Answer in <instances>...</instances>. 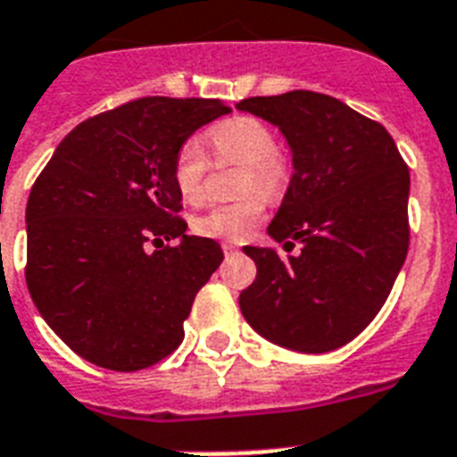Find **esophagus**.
Returning a JSON list of instances; mask_svg holds the SVG:
<instances>
[{
	"label": "esophagus",
	"instance_id": "esophagus-1",
	"mask_svg": "<svg viewBox=\"0 0 457 457\" xmlns=\"http://www.w3.org/2000/svg\"><path fill=\"white\" fill-rule=\"evenodd\" d=\"M221 250H224L226 257H236V254H238V247L231 245V243H224V245H221Z\"/></svg>",
	"mask_w": 457,
	"mask_h": 457
}]
</instances>
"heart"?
<instances>
[{
	"label": "heart",
	"mask_w": 457,
	"mask_h": 457,
	"mask_svg": "<svg viewBox=\"0 0 457 457\" xmlns=\"http://www.w3.org/2000/svg\"><path fill=\"white\" fill-rule=\"evenodd\" d=\"M212 155L219 162L243 165L240 174V193L252 196L231 203V205H214L195 214L191 228L203 238L214 240H243L252 228L262 221L264 198H276L290 181V160L276 148V134L266 122L257 118H233L207 134ZM210 160L198 145V141H184L171 160V184L179 198L186 203H200L205 193V177ZM260 195L257 196L256 193Z\"/></svg>",
	"instance_id": "1"
}]
</instances>
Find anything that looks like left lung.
<instances>
[{
  "label": "left lung",
  "instance_id": "obj_1",
  "mask_svg": "<svg viewBox=\"0 0 457 457\" xmlns=\"http://www.w3.org/2000/svg\"><path fill=\"white\" fill-rule=\"evenodd\" d=\"M271 122L292 153L286 198L269 236L299 254L243 247L257 278L240 292L254 330L292 352L326 353L378 316L408 254L411 174L385 127L316 91L236 105Z\"/></svg>",
  "mask_w": 457,
  "mask_h": 457
}]
</instances>
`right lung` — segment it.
<instances>
[{
	"label": "right lung",
	"mask_w": 457,
	"mask_h": 457,
	"mask_svg": "<svg viewBox=\"0 0 457 457\" xmlns=\"http://www.w3.org/2000/svg\"><path fill=\"white\" fill-rule=\"evenodd\" d=\"M226 112L217 98L129 101L75 127L32 186L25 283L42 319L84 361L131 373L181 345L193 299L224 252L186 236L171 160Z\"/></svg>",
	"instance_id": "1"
}]
</instances>
